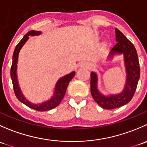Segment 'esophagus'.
Returning a JSON list of instances; mask_svg holds the SVG:
<instances>
[{
    "label": "esophagus",
    "mask_w": 147,
    "mask_h": 147,
    "mask_svg": "<svg viewBox=\"0 0 147 147\" xmlns=\"http://www.w3.org/2000/svg\"><path fill=\"white\" fill-rule=\"evenodd\" d=\"M80 67H88L89 65L87 64V63H85V62H82V63H81L80 65Z\"/></svg>",
    "instance_id": "1"
}]
</instances>
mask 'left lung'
<instances>
[{
  "label": "left lung",
  "mask_w": 147,
  "mask_h": 147,
  "mask_svg": "<svg viewBox=\"0 0 147 147\" xmlns=\"http://www.w3.org/2000/svg\"><path fill=\"white\" fill-rule=\"evenodd\" d=\"M117 44L109 52L107 60H113L115 56L122 55L126 72V81L124 88L117 94H103L98 89V76L95 72H92L90 77V90L94 101L104 109H112L119 107L128 103L132 99L138 81L140 77V67L137 50L134 45L124 34L115 28Z\"/></svg>",
  "instance_id": "1"
}]
</instances>
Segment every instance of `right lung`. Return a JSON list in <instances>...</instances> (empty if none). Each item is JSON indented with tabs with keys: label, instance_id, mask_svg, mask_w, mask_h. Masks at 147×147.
<instances>
[{
	"label": "right lung",
	"instance_id": "right-lung-1",
	"mask_svg": "<svg viewBox=\"0 0 147 147\" xmlns=\"http://www.w3.org/2000/svg\"><path fill=\"white\" fill-rule=\"evenodd\" d=\"M41 34H42L41 31L30 30L27 32L23 38V39L19 42V43L15 48L14 52H13V63H12L11 69H10V76H11L15 94H16V97L18 99L19 101L26 105V106L29 107L31 109L43 112V111L50 110V109L56 107L60 105V102L63 100V97H64L65 92H66L68 84L75 75V72L73 71V72L60 78L57 81L55 86L54 90L53 92V94H52L51 97L47 100L36 104L32 103L26 98L24 94L22 92V90L20 89V85H19L18 80L17 67L18 62V55L22 47L29 39V36H38V35H40Z\"/></svg>",
	"mask_w": 147,
	"mask_h": 147
}]
</instances>
